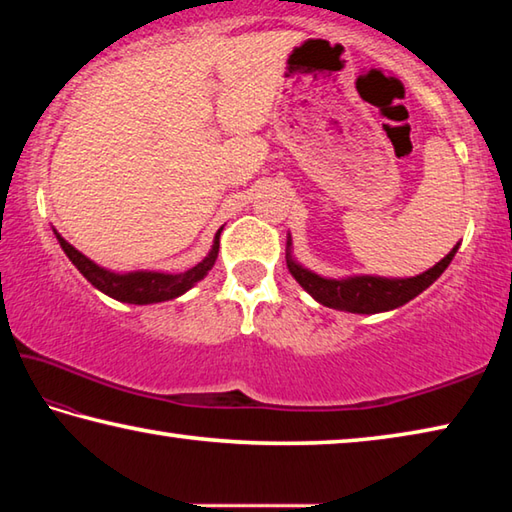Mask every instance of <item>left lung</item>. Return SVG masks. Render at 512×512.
<instances>
[{
    "label": "left lung",
    "instance_id": "left-lung-1",
    "mask_svg": "<svg viewBox=\"0 0 512 512\" xmlns=\"http://www.w3.org/2000/svg\"><path fill=\"white\" fill-rule=\"evenodd\" d=\"M456 244L449 253L440 259L436 266L415 277H377V275H352L343 280H332V277L316 275L302 264L296 262L291 255V237L287 239V266L289 273L296 277V282L305 289L311 298L320 305L339 311H350V314H379V311H391L406 305V302L420 296L424 289H429L445 268L452 264Z\"/></svg>",
    "mask_w": 512,
    "mask_h": 512
}]
</instances>
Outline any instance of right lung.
<instances>
[{"instance_id":"1","label":"right lung","mask_w":512,"mask_h":512,"mask_svg":"<svg viewBox=\"0 0 512 512\" xmlns=\"http://www.w3.org/2000/svg\"><path fill=\"white\" fill-rule=\"evenodd\" d=\"M221 230L216 232L212 250L207 253L203 262H198L196 266L189 268L185 273H160V271H131V273H115L108 271L99 264H94L90 257H85L81 250H76L72 244L58 235L56 239L60 248L65 250V255L69 257L76 268H79L81 275L88 280L94 289H99L106 296L115 298L119 302H128V305H153V302H164V300H173L178 296H183L189 289L194 287L196 282H201L203 277L210 273V268L214 266L216 257H219V237Z\"/></svg>"}]
</instances>
